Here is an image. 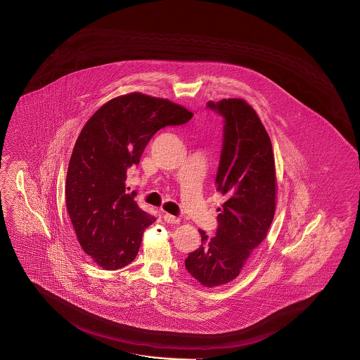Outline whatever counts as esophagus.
<instances>
[{
    "label": "esophagus",
    "instance_id": "1",
    "mask_svg": "<svg viewBox=\"0 0 360 360\" xmlns=\"http://www.w3.org/2000/svg\"><path fill=\"white\" fill-rule=\"evenodd\" d=\"M164 220L166 223H169V224H179L181 223V219L173 217L170 214H165Z\"/></svg>",
    "mask_w": 360,
    "mask_h": 360
}]
</instances>
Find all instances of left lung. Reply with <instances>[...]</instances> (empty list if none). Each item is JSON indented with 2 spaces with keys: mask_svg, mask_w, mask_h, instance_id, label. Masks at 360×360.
<instances>
[{
  "mask_svg": "<svg viewBox=\"0 0 360 360\" xmlns=\"http://www.w3.org/2000/svg\"><path fill=\"white\" fill-rule=\"evenodd\" d=\"M224 117V141L217 191V235L199 229L202 244L188 253L186 269L206 288L231 283L266 238L276 211L277 178L272 142L256 110L244 98L208 103Z\"/></svg>",
  "mask_w": 360,
  "mask_h": 360,
  "instance_id": "8db88e82",
  "label": "left lung"
}]
</instances>
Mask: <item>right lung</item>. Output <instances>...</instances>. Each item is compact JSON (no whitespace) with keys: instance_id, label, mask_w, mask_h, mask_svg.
<instances>
[{"instance_id":"add662e5","label":"right lung","mask_w":360,"mask_h":360,"mask_svg":"<svg viewBox=\"0 0 360 360\" xmlns=\"http://www.w3.org/2000/svg\"><path fill=\"white\" fill-rule=\"evenodd\" d=\"M193 116L167 98L131 92L107 101L83 127L67 170L65 207L79 244L100 268L131 264L155 221L127 194V169L140 162L155 131Z\"/></svg>"}]
</instances>
